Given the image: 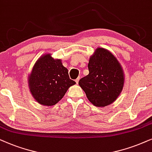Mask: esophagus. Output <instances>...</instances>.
<instances>
[{
    "label": "esophagus",
    "mask_w": 152,
    "mask_h": 152,
    "mask_svg": "<svg viewBox=\"0 0 152 152\" xmlns=\"http://www.w3.org/2000/svg\"><path fill=\"white\" fill-rule=\"evenodd\" d=\"M79 80H80V78H79V77L77 78H76V80H75V81H76V84H78V81H79Z\"/></svg>",
    "instance_id": "34e87169"
}]
</instances>
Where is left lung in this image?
<instances>
[{
    "mask_svg": "<svg viewBox=\"0 0 152 152\" xmlns=\"http://www.w3.org/2000/svg\"><path fill=\"white\" fill-rule=\"evenodd\" d=\"M89 74L78 84L94 106L105 107L120 96L124 84V74L117 58L108 50L97 48L90 56Z\"/></svg>",
    "mask_w": 152,
    "mask_h": 152,
    "instance_id": "obj_1",
    "label": "left lung"
}]
</instances>
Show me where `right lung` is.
<instances>
[{"mask_svg": "<svg viewBox=\"0 0 152 152\" xmlns=\"http://www.w3.org/2000/svg\"><path fill=\"white\" fill-rule=\"evenodd\" d=\"M28 78L32 96L38 104L46 106L56 105L68 89L76 84L69 78L62 60L54 59L50 53L44 54L36 61Z\"/></svg>", "mask_w": 152, "mask_h": 152, "instance_id": "add662e5", "label": "right lung"}]
</instances>
